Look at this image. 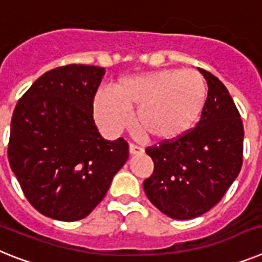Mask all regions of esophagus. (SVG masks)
I'll return each instance as SVG.
<instances>
[{"mask_svg":"<svg viewBox=\"0 0 262 262\" xmlns=\"http://www.w3.org/2000/svg\"><path fill=\"white\" fill-rule=\"evenodd\" d=\"M129 153H130L132 156L141 155V153H144V149H142L141 146H137V145H135V144H130L129 145Z\"/></svg>","mask_w":262,"mask_h":262,"instance_id":"obj_1","label":"esophagus"}]
</instances>
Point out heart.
<instances>
[{
	"label": "heart",
	"instance_id": "1",
	"mask_svg": "<svg viewBox=\"0 0 262 262\" xmlns=\"http://www.w3.org/2000/svg\"><path fill=\"white\" fill-rule=\"evenodd\" d=\"M208 97L204 77L195 70L164 69L121 78L116 89L102 88L94 98V118L107 136H117L130 125L145 137L174 141L199 124Z\"/></svg>",
	"mask_w": 262,
	"mask_h": 262
}]
</instances>
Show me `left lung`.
<instances>
[{
	"instance_id": "obj_1",
	"label": "left lung",
	"mask_w": 262,
	"mask_h": 262,
	"mask_svg": "<svg viewBox=\"0 0 262 262\" xmlns=\"http://www.w3.org/2000/svg\"><path fill=\"white\" fill-rule=\"evenodd\" d=\"M199 70L209 88L199 124L179 140L146 148L155 170L144 181L145 194L176 220L194 219L212 209L243 166L244 125L238 109L216 76Z\"/></svg>"
}]
</instances>
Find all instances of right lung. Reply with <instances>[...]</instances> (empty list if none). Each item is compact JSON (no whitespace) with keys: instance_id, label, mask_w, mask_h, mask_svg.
Masks as SVG:
<instances>
[{"instance_id":"add662e5","label":"right lung","mask_w":262,"mask_h":262,"mask_svg":"<svg viewBox=\"0 0 262 262\" xmlns=\"http://www.w3.org/2000/svg\"><path fill=\"white\" fill-rule=\"evenodd\" d=\"M104 68L67 65L34 81L13 112L8 158L28 201L60 221L86 217L129 157L124 138L107 141L93 120Z\"/></svg>"}]
</instances>
